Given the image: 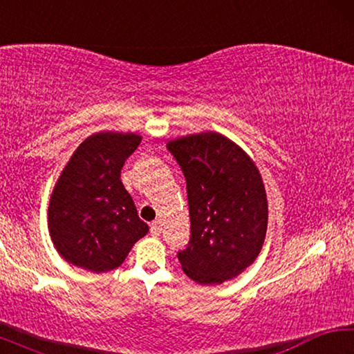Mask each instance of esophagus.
Instances as JSON below:
<instances>
[{"label":"esophagus","mask_w":354,"mask_h":354,"mask_svg":"<svg viewBox=\"0 0 354 354\" xmlns=\"http://www.w3.org/2000/svg\"><path fill=\"white\" fill-rule=\"evenodd\" d=\"M149 231H151L153 236H159L160 231H162V227H160V221L159 220L153 221V223L149 225Z\"/></svg>","instance_id":"esophagus-1"}]
</instances>
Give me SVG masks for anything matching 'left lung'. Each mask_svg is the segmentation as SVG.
I'll use <instances>...</instances> for the list:
<instances>
[{
  "instance_id": "obj_1",
  "label": "left lung",
  "mask_w": 354,
  "mask_h": 354,
  "mask_svg": "<svg viewBox=\"0 0 354 354\" xmlns=\"http://www.w3.org/2000/svg\"><path fill=\"white\" fill-rule=\"evenodd\" d=\"M187 184L190 241L178 251L184 273L200 284L241 274L261 253L268 205L250 156L214 131L170 140Z\"/></svg>"
}]
</instances>
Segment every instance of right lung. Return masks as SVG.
<instances>
[{"label":"right lung","mask_w":354,"mask_h":354,"mask_svg":"<svg viewBox=\"0 0 354 354\" xmlns=\"http://www.w3.org/2000/svg\"><path fill=\"white\" fill-rule=\"evenodd\" d=\"M140 142L133 133H97L76 148L62 170L48 206V231L71 266L95 273L113 270L148 232L120 179Z\"/></svg>","instance_id":"add662e5"}]
</instances>
